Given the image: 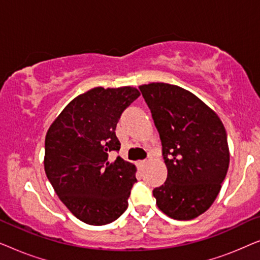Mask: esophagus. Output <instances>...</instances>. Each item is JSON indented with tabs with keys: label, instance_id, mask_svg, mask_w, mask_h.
Returning <instances> with one entry per match:
<instances>
[{
	"label": "esophagus",
	"instance_id": "1",
	"mask_svg": "<svg viewBox=\"0 0 260 260\" xmlns=\"http://www.w3.org/2000/svg\"><path fill=\"white\" fill-rule=\"evenodd\" d=\"M148 165V161L147 159H143V161H140L138 162V167H140V168H144L145 166Z\"/></svg>",
	"mask_w": 260,
	"mask_h": 260
}]
</instances>
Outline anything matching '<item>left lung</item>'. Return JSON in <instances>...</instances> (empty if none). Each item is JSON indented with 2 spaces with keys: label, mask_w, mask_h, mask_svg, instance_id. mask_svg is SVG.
I'll list each match as a JSON object with an SVG mask.
<instances>
[{
  "label": "left lung",
  "mask_w": 260,
  "mask_h": 260,
  "mask_svg": "<svg viewBox=\"0 0 260 260\" xmlns=\"http://www.w3.org/2000/svg\"><path fill=\"white\" fill-rule=\"evenodd\" d=\"M162 141L168 175L152 195L169 218L191 220L211 207L230 165L225 126L200 98L166 83L141 85Z\"/></svg>",
  "instance_id": "obj_1"
}]
</instances>
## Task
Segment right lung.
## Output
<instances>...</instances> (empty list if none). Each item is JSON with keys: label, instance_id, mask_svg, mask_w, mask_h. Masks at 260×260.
I'll return each mask as SVG.
<instances>
[{"label": "right lung", "instance_id": "add662e5", "mask_svg": "<svg viewBox=\"0 0 260 260\" xmlns=\"http://www.w3.org/2000/svg\"><path fill=\"white\" fill-rule=\"evenodd\" d=\"M133 86L94 87L71 101L51 124L45 138V173L72 214L93 226L115 221L127 208L136 167L110 151L120 143V115L140 97Z\"/></svg>", "mask_w": 260, "mask_h": 260}]
</instances>
